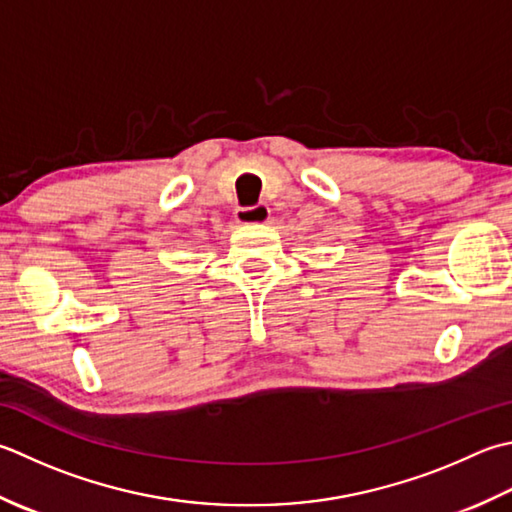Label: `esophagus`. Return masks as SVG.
<instances>
[{"label": "esophagus", "instance_id": "34e87169", "mask_svg": "<svg viewBox=\"0 0 512 512\" xmlns=\"http://www.w3.org/2000/svg\"><path fill=\"white\" fill-rule=\"evenodd\" d=\"M237 224L242 226H255V224H266L270 219V208L264 204L248 206V208H237L235 210Z\"/></svg>", "mask_w": 512, "mask_h": 512}]
</instances>
